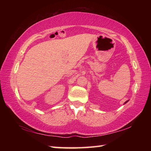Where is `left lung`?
Returning a JSON list of instances; mask_svg holds the SVG:
<instances>
[{
  "label": "left lung",
  "mask_w": 151,
  "mask_h": 151,
  "mask_svg": "<svg viewBox=\"0 0 151 151\" xmlns=\"http://www.w3.org/2000/svg\"><path fill=\"white\" fill-rule=\"evenodd\" d=\"M128 101H126V102H125V103H124V104H126V103H127V102H128Z\"/></svg>",
  "instance_id": "8db88e82"
}]
</instances>
